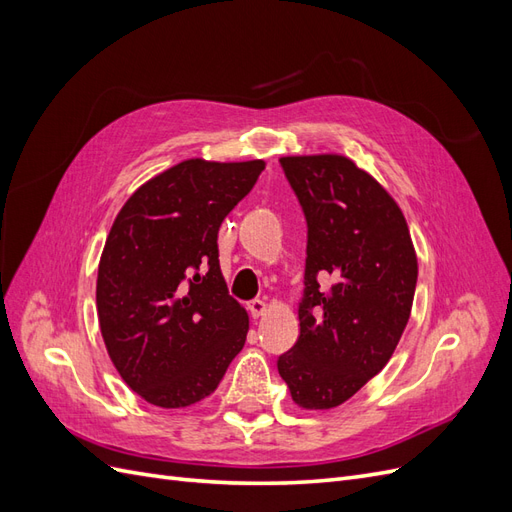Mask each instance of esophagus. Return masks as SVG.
I'll return each instance as SVG.
<instances>
[{
  "instance_id": "obj_1",
  "label": "esophagus",
  "mask_w": 512,
  "mask_h": 512,
  "mask_svg": "<svg viewBox=\"0 0 512 512\" xmlns=\"http://www.w3.org/2000/svg\"><path fill=\"white\" fill-rule=\"evenodd\" d=\"M247 312H250V316L256 320V318H260L262 314L267 312V303L260 301V299H254V301L247 303Z\"/></svg>"
}]
</instances>
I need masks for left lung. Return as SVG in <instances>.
Wrapping results in <instances>:
<instances>
[{
	"label": "left lung",
	"mask_w": 512,
	"mask_h": 512,
	"mask_svg": "<svg viewBox=\"0 0 512 512\" xmlns=\"http://www.w3.org/2000/svg\"><path fill=\"white\" fill-rule=\"evenodd\" d=\"M307 222L301 335L277 359L294 404L329 410L380 374L404 333L416 252L391 194L337 153L280 158Z\"/></svg>",
	"instance_id": "8db88e82"
}]
</instances>
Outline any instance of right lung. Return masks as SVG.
<instances>
[{"mask_svg":"<svg viewBox=\"0 0 512 512\" xmlns=\"http://www.w3.org/2000/svg\"><path fill=\"white\" fill-rule=\"evenodd\" d=\"M262 160H185L121 207L98 267L104 344L134 393L185 408L218 389L250 320L220 271L218 230L250 194Z\"/></svg>","mask_w":512,"mask_h":512,"instance_id":"obj_1","label":"right lung"}]
</instances>
